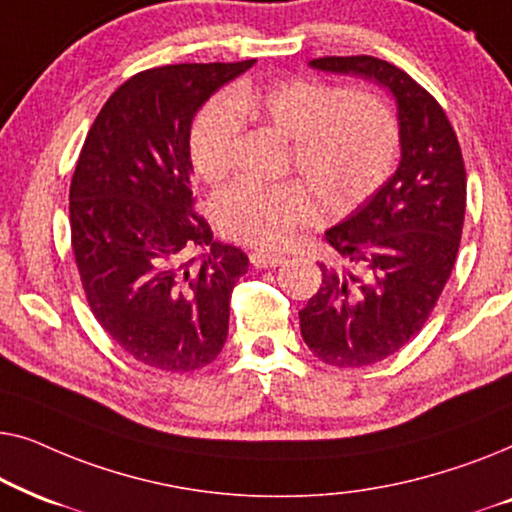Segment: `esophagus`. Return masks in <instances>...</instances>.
Segmentation results:
<instances>
[{
    "label": "esophagus",
    "instance_id": "1",
    "mask_svg": "<svg viewBox=\"0 0 512 512\" xmlns=\"http://www.w3.org/2000/svg\"><path fill=\"white\" fill-rule=\"evenodd\" d=\"M251 265L254 268H277V265L286 263V256H279V254H265V251H256V254H251Z\"/></svg>",
    "mask_w": 512,
    "mask_h": 512
}]
</instances>
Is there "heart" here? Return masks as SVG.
<instances>
[{
    "label": "heart",
    "instance_id": "1",
    "mask_svg": "<svg viewBox=\"0 0 512 512\" xmlns=\"http://www.w3.org/2000/svg\"><path fill=\"white\" fill-rule=\"evenodd\" d=\"M244 116L263 118L293 139V167L331 214L361 207L394 170L398 123L380 95L291 79L272 86L244 83L200 111L191 158L205 181L216 184L233 170ZM309 192L296 184H235L216 195L214 214L233 240L279 249L317 216V202Z\"/></svg>",
    "mask_w": 512,
    "mask_h": 512
}]
</instances>
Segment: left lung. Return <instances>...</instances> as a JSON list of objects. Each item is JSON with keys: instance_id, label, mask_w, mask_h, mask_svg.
Segmentation results:
<instances>
[{"instance_id": "left-lung-1", "label": "left lung", "mask_w": 512, "mask_h": 512, "mask_svg": "<svg viewBox=\"0 0 512 512\" xmlns=\"http://www.w3.org/2000/svg\"><path fill=\"white\" fill-rule=\"evenodd\" d=\"M310 67L373 79L398 109V170L326 230L340 265H319V291L298 312L300 333L317 359L361 368L422 331L452 275L466 212L464 158L443 107L403 69L373 55H331Z\"/></svg>"}]
</instances>
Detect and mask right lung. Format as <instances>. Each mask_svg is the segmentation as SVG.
Listing matches in <instances>:
<instances>
[{"label": "right lung", "mask_w": 512, "mask_h": 512, "mask_svg": "<svg viewBox=\"0 0 512 512\" xmlns=\"http://www.w3.org/2000/svg\"><path fill=\"white\" fill-rule=\"evenodd\" d=\"M191 62L116 88L83 142L69 186L72 249L97 324L144 366L205 368L228 335L230 293L249 268L195 212L191 123L254 65ZM193 250H202L191 259Z\"/></svg>", "instance_id": "add662e5"}]
</instances>
